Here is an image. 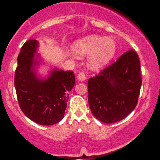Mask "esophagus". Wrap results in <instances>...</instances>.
<instances>
[{"instance_id": "34e87169", "label": "esophagus", "mask_w": 160, "mask_h": 160, "mask_svg": "<svg viewBox=\"0 0 160 160\" xmlns=\"http://www.w3.org/2000/svg\"><path fill=\"white\" fill-rule=\"evenodd\" d=\"M86 79V74L84 73V72H80V73L78 74V80L79 81H84Z\"/></svg>"}]
</instances>
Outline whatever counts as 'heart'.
Wrapping results in <instances>:
<instances>
[{"instance_id":"obj_1","label":"heart","mask_w":160,"mask_h":160,"mask_svg":"<svg viewBox=\"0 0 160 160\" xmlns=\"http://www.w3.org/2000/svg\"><path fill=\"white\" fill-rule=\"evenodd\" d=\"M72 48L78 56L92 54L88 66L92 69H98L112 60L117 52V44L112 38L92 35L77 40Z\"/></svg>"}]
</instances>
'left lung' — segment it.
<instances>
[{
  "label": "left lung",
  "instance_id": "1",
  "mask_svg": "<svg viewBox=\"0 0 160 160\" xmlns=\"http://www.w3.org/2000/svg\"><path fill=\"white\" fill-rule=\"evenodd\" d=\"M141 85L139 57L129 50L88 80V104L93 115L104 123L124 119L137 105Z\"/></svg>",
  "mask_w": 160,
  "mask_h": 160
}]
</instances>
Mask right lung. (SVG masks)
Segmentation results:
<instances>
[{
    "label": "right lung",
    "mask_w": 160,
    "mask_h": 160,
    "mask_svg": "<svg viewBox=\"0 0 160 160\" xmlns=\"http://www.w3.org/2000/svg\"><path fill=\"white\" fill-rule=\"evenodd\" d=\"M38 46L35 39L23 44L18 57L15 87L19 106L28 118L40 125H52L63 118L68 92L75 83L72 71L54 69L46 80L37 78L35 54ZM37 56H39L37 54Z\"/></svg>",
    "instance_id": "1"
}]
</instances>
